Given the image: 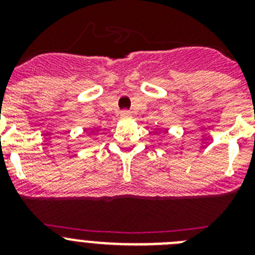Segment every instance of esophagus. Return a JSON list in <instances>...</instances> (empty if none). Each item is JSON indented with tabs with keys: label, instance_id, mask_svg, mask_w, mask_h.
I'll return each mask as SVG.
<instances>
[{
	"label": "esophagus",
	"instance_id": "esophagus-1",
	"mask_svg": "<svg viewBox=\"0 0 255 255\" xmlns=\"http://www.w3.org/2000/svg\"><path fill=\"white\" fill-rule=\"evenodd\" d=\"M120 116L123 120H129V119H131V114L129 111H121Z\"/></svg>",
	"mask_w": 255,
	"mask_h": 255
}]
</instances>
